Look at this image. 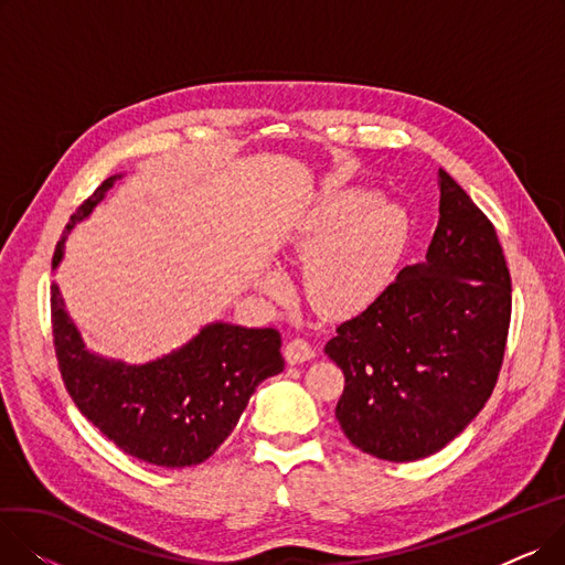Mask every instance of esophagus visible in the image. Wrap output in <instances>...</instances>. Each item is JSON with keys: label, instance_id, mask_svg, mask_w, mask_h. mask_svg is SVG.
I'll use <instances>...</instances> for the list:
<instances>
[{"label": "esophagus", "instance_id": "1", "mask_svg": "<svg viewBox=\"0 0 565 565\" xmlns=\"http://www.w3.org/2000/svg\"><path fill=\"white\" fill-rule=\"evenodd\" d=\"M284 354H286V362L288 364H302V362H309V360L316 358V350H313V345L309 341L298 337V339H290L286 343Z\"/></svg>", "mask_w": 565, "mask_h": 565}]
</instances>
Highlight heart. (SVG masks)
Listing matches in <instances>:
<instances>
[{
    "mask_svg": "<svg viewBox=\"0 0 565 565\" xmlns=\"http://www.w3.org/2000/svg\"><path fill=\"white\" fill-rule=\"evenodd\" d=\"M409 241L405 207L366 190L322 194L295 217L284 249L305 258L302 290L311 307L332 318L354 316L390 290ZM258 286L284 290V277L265 270Z\"/></svg>",
    "mask_w": 565,
    "mask_h": 565,
    "instance_id": "heart-1",
    "label": "heart"
}]
</instances>
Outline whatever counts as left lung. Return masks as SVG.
Returning a JSON list of instances; mask_svg holds the SVG:
<instances>
[{
    "label": "left lung",
    "instance_id": "left-lung-1",
    "mask_svg": "<svg viewBox=\"0 0 565 565\" xmlns=\"http://www.w3.org/2000/svg\"><path fill=\"white\" fill-rule=\"evenodd\" d=\"M511 275L497 231L439 169V222L424 263L324 345L343 371L337 419L369 456L412 462L441 451L490 398L507 350Z\"/></svg>",
    "mask_w": 565,
    "mask_h": 565
}]
</instances>
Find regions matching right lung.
<instances>
[{
	"mask_svg": "<svg viewBox=\"0 0 565 565\" xmlns=\"http://www.w3.org/2000/svg\"><path fill=\"white\" fill-rule=\"evenodd\" d=\"M118 178L109 175L77 207L56 245L54 270L68 233L94 213ZM50 305L58 371L77 409L118 449L148 465L175 469L211 458L258 384L284 371L281 334L273 328L215 320L173 352L128 364L86 348L56 284Z\"/></svg>",
	"mask_w": 565,
	"mask_h": 565,
	"instance_id": "obj_1",
	"label": "right lung"
}]
</instances>
